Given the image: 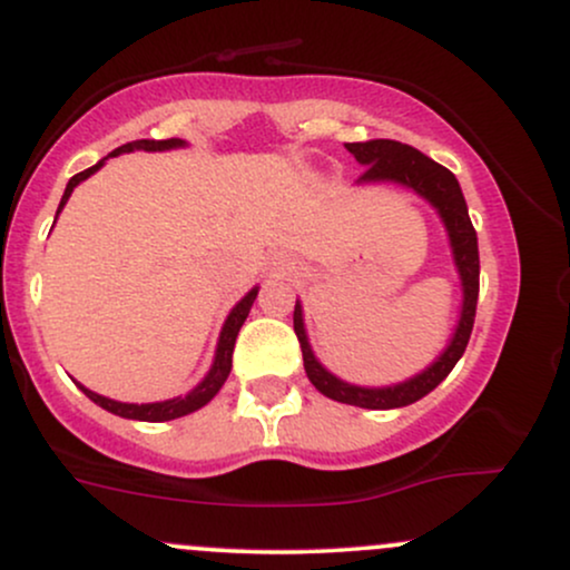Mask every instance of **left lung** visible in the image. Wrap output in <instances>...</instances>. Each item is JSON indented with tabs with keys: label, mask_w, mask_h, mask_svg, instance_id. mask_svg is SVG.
<instances>
[{
	"label": "left lung",
	"mask_w": 570,
	"mask_h": 570,
	"mask_svg": "<svg viewBox=\"0 0 570 570\" xmlns=\"http://www.w3.org/2000/svg\"><path fill=\"white\" fill-rule=\"evenodd\" d=\"M345 147H348V153L362 163V166H367V171L362 174L358 181H399V185L423 195V198L440 212L444 227H448L450 246H453L455 265L463 284L461 322H458V330L453 340H450L448 351H444L429 370H423L421 375H415L407 383L391 385V389H362V385L343 383L337 381L335 375H330V372L316 362L311 345H307L303 330V307L294 305V332H297L299 348H303L307 381L316 385L324 396L335 399V402L356 404V407L367 410H394L417 402V399L426 396L429 391H434L436 385L450 375V370L455 367L458 358L463 356V351H466L476 316V294H480V248H476V230L472 219H469L466 200H463L458 179L448 171V168L402 141L372 139L345 144Z\"/></svg>",
	"instance_id": "8db88e82"
}]
</instances>
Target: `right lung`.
Listing matches in <instances>:
<instances>
[{
  "mask_svg": "<svg viewBox=\"0 0 570 570\" xmlns=\"http://www.w3.org/2000/svg\"><path fill=\"white\" fill-rule=\"evenodd\" d=\"M181 139H163V141H155V139H139V141H128L122 144V147H117L112 153L120 155V153H134V149H147V153H158V149H171V147H181ZM104 166V160H98L96 166L85 168V171L75 174L69 179L67 189H63V198H61V206H58V212H61L63 206H67L71 189L80 185L82 179H88L90 174H96L98 168ZM254 297H257V289H252L246 294L244 299H240L238 305L233 307V313L227 316L225 326H222V335H219V345H217V358H214V367L208 370L206 381H203L198 389L189 391L187 396H176V399H168V402H155V404H122V402H115V399H107V396H98L94 391H88L85 385L80 389L85 391V396L90 399V402H96L98 407L115 412V415L120 417H130V421H147V423H160V421H174V417H181L187 415V412H195L200 410L203 404L212 402L214 396H217V391L222 389V383L227 381V375H230V367H233V348H235V337H238L240 326H244L248 311H252V303Z\"/></svg>",
  "mask_w": 570,
  "mask_h": 570,
  "instance_id": "obj_1",
  "label": "right lung"
}]
</instances>
